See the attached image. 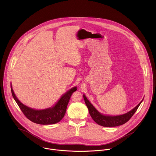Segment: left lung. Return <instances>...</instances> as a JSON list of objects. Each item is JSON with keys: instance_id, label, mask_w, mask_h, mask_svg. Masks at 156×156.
I'll list each match as a JSON object with an SVG mask.
<instances>
[{"instance_id": "8db88e82", "label": "left lung", "mask_w": 156, "mask_h": 156, "mask_svg": "<svg viewBox=\"0 0 156 156\" xmlns=\"http://www.w3.org/2000/svg\"><path fill=\"white\" fill-rule=\"evenodd\" d=\"M83 98L84 99L85 104L89 110V112H90V114L92 119L98 125L105 127L117 126L127 122L136 112V111L137 110L138 108L143 101L142 100V101L136 107L129 111V112L122 115L112 117L102 115L93 107V105L87 99L86 97L84 95H83Z\"/></svg>"}]
</instances>
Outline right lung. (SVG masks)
Segmentation results:
<instances>
[{"label": "right lung", "mask_w": 156, "mask_h": 156, "mask_svg": "<svg viewBox=\"0 0 156 156\" xmlns=\"http://www.w3.org/2000/svg\"><path fill=\"white\" fill-rule=\"evenodd\" d=\"M77 90L76 87H73L63 94L58 102L52 108L45 110H37L31 108L20 102L16 98L11 84V91L12 96L25 116L30 121L41 125L55 124L60 122L64 117L66 107L72 94Z\"/></svg>", "instance_id": "1"}]
</instances>
